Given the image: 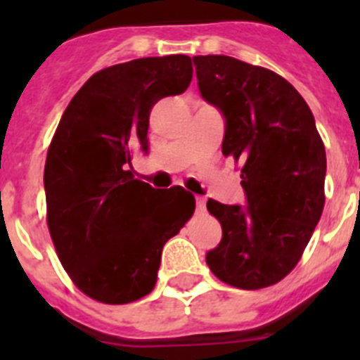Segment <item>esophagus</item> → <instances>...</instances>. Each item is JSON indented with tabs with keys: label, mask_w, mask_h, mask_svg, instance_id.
Wrapping results in <instances>:
<instances>
[{
	"label": "esophagus",
	"mask_w": 360,
	"mask_h": 360,
	"mask_svg": "<svg viewBox=\"0 0 360 360\" xmlns=\"http://www.w3.org/2000/svg\"><path fill=\"white\" fill-rule=\"evenodd\" d=\"M196 211L198 212L205 211V198H203V196H196Z\"/></svg>",
	"instance_id": "esophagus-1"
}]
</instances>
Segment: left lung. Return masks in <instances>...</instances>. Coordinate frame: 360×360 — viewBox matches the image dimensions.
<instances>
[{
    "label": "left lung",
    "mask_w": 360,
    "mask_h": 360,
    "mask_svg": "<svg viewBox=\"0 0 360 360\" xmlns=\"http://www.w3.org/2000/svg\"><path fill=\"white\" fill-rule=\"evenodd\" d=\"M202 97L225 119L221 151L241 165L247 205L209 200L224 236L205 256L218 279L243 290L281 281L303 256L324 207L326 153L294 86L229 56L193 57Z\"/></svg>",
    "instance_id": "8db88e82"
}]
</instances>
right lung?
<instances>
[{"label": "right lung", "instance_id": "1", "mask_svg": "<svg viewBox=\"0 0 360 360\" xmlns=\"http://www.w3.org/2000/svg\"><path fill=\"white\" fill-rule=\"evenodd\" d=\"M193 79L191 57H142L94 73L63 113L44 164L46 221L75 287L106 304L155 288L165 241L195 212V196L133 176L148 153L151 108Z\"/></svg>", "mask_w": 360, "mask_h": 360}]
</instances>
